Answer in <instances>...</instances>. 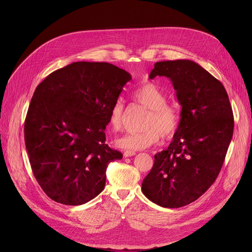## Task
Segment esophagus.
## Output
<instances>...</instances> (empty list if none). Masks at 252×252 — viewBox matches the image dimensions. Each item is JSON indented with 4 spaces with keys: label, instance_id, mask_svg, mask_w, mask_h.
Returning <instances> with one entry per match:
<instances>
[{
    "label": "esophagus",
    "instance_id": "34e87169",
    "mask_svg": "<svg viewBox=\"0 0 252 252\" xmlns=\"http://www.w3.org/2000/svg\"><path fill=\"white\" fill-rule=\"evenodd\" d=\"M134 155H136L135 151H125V153H124L125 157H130V156H134Z\"/></svg>",
    "mask_w": 252,
    "mask_h": 252
}]
</instances>
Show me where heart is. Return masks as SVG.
I'll list each match as a JSON object with an SVG mask.
<instances>
[{
	"label": "heart",
	"instance_id": "obj_1",
	"mask_svg": "<svg viewBox=\"0 0 252 252\" xmlns=\"http://www.w3.org/2000/svg\"><path fill=\"white\" fill-rule=\"evenodd\" d=\"M133 99L150 109L145 119V129L118 138L116 145L126 150L146 149L160 139L173 136L180 124V113L173 105L166 103L164 93L153 83H144L133 92ZM126 106L122 99H117L109 113V126L113 130H121L126 119Z\"/></svg>",
	"mask_w": 252,
	"mask_h": 252
}]
</instances>
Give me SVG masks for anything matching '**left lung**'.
<instances>
[{"label": "left lung", "instance_id": "8db88e82", "mask_svg": "<svg viewBox=\"0 0 252 252\" xmlns=\"http://www.w3.org/2000/svg\"><path fill=\"white\" fill-rule=\"evenodd\" d=\"M166 76L182 106L181 119L167 149L154 155L142 192L166 208L198 199L218 178L231 143L234 116L226 89L191 60L160 61L149 77Z\"/></svg>", "mask_w": 252, "mask_h": 252}]
</instances>
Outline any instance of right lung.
Segmentation results:
<instances>
[{"label":"right lung","mask_w":252,"mask_h":252,"mask_svg":"<svg viewBox=\"0 0 252 252\" xmlns=\"http://www.w3.org/2000/svg\"><path fill=\"white\" fill-rule=\"evenodd\" d=\"M130 79L113 64L81 61L52 72L36 87L24 141L34 178L52 200L81 205L103 191L108 163L123 158L105 143V128Z\"/></svg>","instance_id":"add662e5"}]
</instances>
